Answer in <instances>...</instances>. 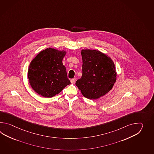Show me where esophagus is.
<instances>
[{"label": "esophagus", "instance_id": "34e87169", "mask_svg": "<svg viewBox=\"0 0 154 154\" xmlns=\"http://www.w3.org/2000/svg\"><path fill=\"white\" fill-rule=\"evenodd\" d=\"M70 82L72 84H74L75 82V79H70Z\"/></svg>", "mask_w": 154, "mask_h": 154}]
</instances>
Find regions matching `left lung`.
<instances>
[{
    "mask_svg": "<svg viewBox=\"0 0 154 154\" xmlns=\"http://www.w3.org/2000/svg\"><path fill=\"white\" fill-rule=\"evenodd\" d=\"M82 75L75 85L86 98L96 100L111 90L117 79L112 59L96 49H82Z\"/></svg>",
    "mask_w": 154,
    "mask_h": 154,
    "instance_id": "1",
    "label": "left lung"
}]
</instances>
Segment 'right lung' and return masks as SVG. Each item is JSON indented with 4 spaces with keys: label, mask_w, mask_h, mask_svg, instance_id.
Here are the masks:
<instances>
[{
    "label": "right lung",
    "mask_w": 154,
    "mask_h": 154,
    "mask_svg": "<svg viewBox=\"0 0 154 154\" xmlns=\"http://www.w3.org/2000/svg\"><path fill=\"white\" fill-rule=\"evenodd\" d=\"M66 53L64 50L48 48L41 51L32 60L27 78L36 93L45 97H52L70 84L62 63Z\"/></svg>",
    "instance_id": "right-lung-1"
}]
</instances>
